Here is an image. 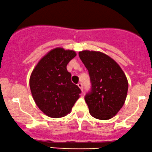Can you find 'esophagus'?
Instances as JSON below:
<instances>
[{
	"label": "esophagus",
	"mask_w": 152,
	"mask_h": 152,
	"mask_svg": "<svg viewBox=\"0 0 152 152\" xmlns=\"http://www.w3.org/2000/svg\"><path fill=\"white\" fill-rule=\"evenodd\" d=\"M77 86L79 87V88L80 89V90H81V91L82 92H83V84L82 83H78L77 84Z\"/></svg>",
	"instance_id": "1"
}]
</instances>
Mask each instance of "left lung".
Wrapping results in <instances>:
<instances>
[{
  "instance_id": "1",
  "label": "left lung",
  "mask_w": 152,
  "mask_h": 152,
  "mask_svg": "<svg viewBox=\"0 0 152 152\" xmlns=\"http://www.w3.org/2000/svg\"><path fill=\"white\" fill-rule=\"evenodd\" d=\"M80 60L87 69L92 91L85 99L92 117L101 120L112 118L125 102L127 78L115 60L99 51L79 52Z\"/></svg>"
}]
</instances>
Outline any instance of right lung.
<instances>
[{
  "label": "right lung",
  "mask_w": 152,
  "mask_h": 152,
  "mask_svg": "<svg viewBox=\"0 0 152 152\" xmlns=\"http://www.w3.org/2000/svg\"><path fill=\"white\" fill-rule=\"evenodd\" d=\"M77 55L72 50L56 48L39 60L30 77V88L35 104L53 118L65 117L79 99L81 90L71 81L68 62Z\"/></svg>",
  "instance_id": "right-lung-1"
}]
</instances>
